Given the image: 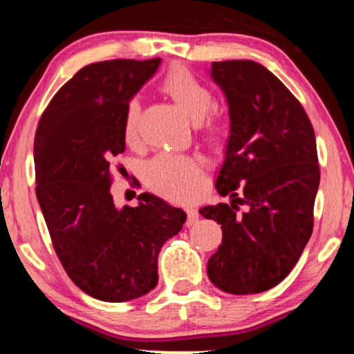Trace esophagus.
Listing matches in <instances>:
<instances>
[{
    "label": "esophagus",
    "mask_w": 354,
    "mask_h": 354,
    "mask_svg": "<svg viewBox=\"0 0 354 354\" xmlns=\"http://www.w3.org/2000/svg\"><path fill=\"white\" fill-rule=\"evenodd\" d=\"M198 217H200V212L195 207H187V225L192 227L193 224H196Z\"/></svg>",
    "instance_id": "esophagus-1"
}]
</instances>
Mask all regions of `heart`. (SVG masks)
<instances>
[{
  "instance_id": "obj_1",
  "label": "heart",
  "mask_w": 354,
  "mask_h": 354,
  "mask_svg": "<svg viewBox=\"0 0 354 354\" xmlns=\"http://www.w3.org/2000/svg\"><path fill=\"white\" fill-rule=\"evenodd\" d=\"M161 90L176 101L192 120H201V130L211 142H219L225 135V124L217 115H209L214 95L205 82L183 66H174L161 82ZM140 103L137 98L127 101L124 109V137L132 142L138 132ZM145 180L154 192L185 201L203 190V169L195 158L177 153H162L145 166Z\"/></svg>"
}]
</instances>
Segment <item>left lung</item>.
Returning a JSON list of instances; mask_svg holds the SVG:
<instances>
[{
    "mask_svg": "<svg viewBox=\"0 0 354 354\" xmlns=\"http://www.w3.org/2000/svg\"><path fill=\"white\" fill-rule=\"evenodd\" d=\"M209 74L229 106L216 190L230 195V203L200 209L222 229L207 277L225 293H261L287 277L313 234L321 180L316 137L299 101L264 66L221 61L212 62Z\"/></svg>",
    "mask_w": 354,
    "mask_h": 354,
    "instance_id": "left-lung-1",
    "label": "left lung"
}]
</instances>
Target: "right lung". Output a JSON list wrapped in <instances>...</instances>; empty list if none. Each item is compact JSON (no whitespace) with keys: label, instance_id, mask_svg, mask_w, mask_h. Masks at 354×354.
Listing matches in <instances>:
<instances>
[{"label":"right lung","instance_id":"add662e5","mask_svg":"<svg viewBox=\"0 0 354 354\" xmlns=\"http://www.w3.org/2000/svg\"><path fill=\"white\" fill-rule=\"evenodd\" d=\"M161 64H88L53 96L37 127V200L72 282L101 301L122 303L156 287L158 254L187 214L151 193L115 207L111 162L124 153V109Z\"/></svg>","mask_w":354,"mask_h":354}]
</instances>
